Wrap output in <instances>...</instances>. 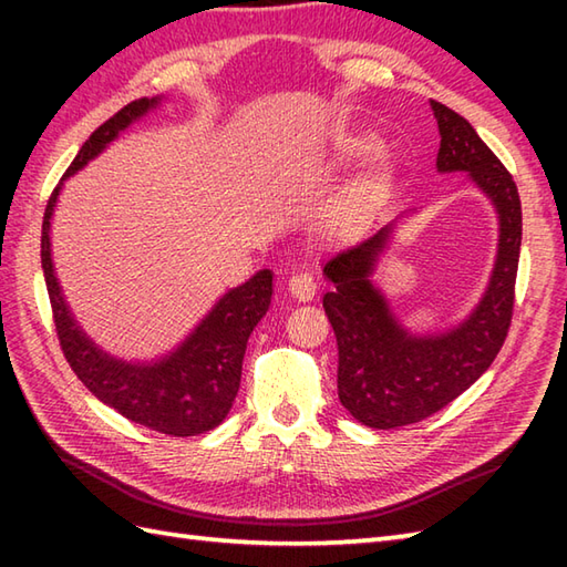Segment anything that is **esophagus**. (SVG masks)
Instances as JSON below:
<instances>
[{
    "instance_id": "1",
    "label": "esophagus",
    "mask_w": 567,
    "mask_h": 567,
    "mask_svg": "<svg viewBox=\"0 0 567 567\" xmlns=\"http://www.w3.org/2000/svg\"><path fill=\"white\" fill-rule=\"evenodd\" d=\"M287 290H290L292 299H297V302H311L317 295V282L311 280V275L297 272L290 277V287H287Z\"/></svg>"
}]
</instances>
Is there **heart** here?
I'll list each match as a JSON object with an SVG mask.
<instances>
[{"instance_id":"obj_1","label":"heart","mask_w":567,"mask_h":567,"mask_svg":"<svg viewBox=\"0 0 567 567\" xmlns=\"http://www.w3.org/2000/svg\"><path fill=\"white\" fill-rule=\"evenodd\" d=\"M378 148L380 143L372 136H353L346 143V155H351V158H365V155L375 153Z\"/></svg>"}]
</instances>
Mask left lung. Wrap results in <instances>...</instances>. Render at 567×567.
Here are the masks:
<instances>
[{
  "instance_id": "obj_1",
  "label": "left lung",
  "mask_w": 567,
  "mask_h": 567,
  "mask_svg": "<svg viewBox=\"0 0 567 567\" xmlns=\"http://www.w3.org/2000/svg\"><path fill=\"white\" fill-rule=\"evenodd\" d=\"M441 148L439 173H467L497 212V258L477 307L451 329L414 333L372 280L400 214L355 248L323 265L333 290L323 309L339 343V400L370 429H396L436 414L463 394L507 339L522 250V202L512 175L461 114L431 100Z\"/></svg>"
}]
</instances>
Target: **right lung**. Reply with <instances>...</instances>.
I'll list each match as a JSON object with an SVG mask.
<instances>
[{
    "label": "right lung",
    "instance_id": "obj_1",
    "mask_svg": "<svg viewBox=\"0 0 567 567\" xmlns=\"http://www.w3.org/2000/svg\"><path fill=\"white\" fill-rule=\"evenodd\" d=\"M161 102L163 97L136 100L116 112L110 122H104L84 141L63 175V183L97 158L118 134L141 122L148 112L158 110ZM63 183L53 189L45 207L41 268L48 297H51L60 348L72 372L100 402L146 429L167 433V436H197V433L216 429L238 394L248 336L270 309L272 270H258L250 280L219 297V302L171 353L153 360L116 358L82 331L58 282L51 221Z\"/></svg>",
    "mask_w": 567,
    "mask_h": 567
}]
</instances>
